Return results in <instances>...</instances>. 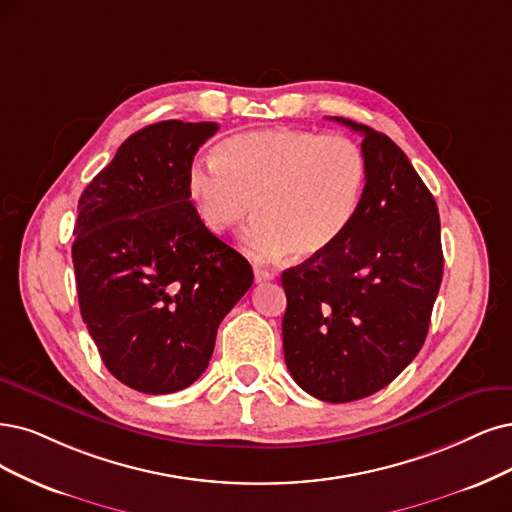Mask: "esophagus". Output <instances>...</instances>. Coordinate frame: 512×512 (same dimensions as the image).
<instances>
[{
  "label": "esophagus",
  "instance_id": "obj_1",
  "mask_svg": "<svg viewBox=\"0 0 512 512\" xmlns=\"http://www.w3.org/2000/svg\"><path fill=\"white\" fill-rule=\"evenodd\" d=\"M255 282H268V280H274V272L270 270H263V268H257L255 266Z\"/></svg>",
  "mask_w": 512,
  "mask_h": 512
}]
</instances>
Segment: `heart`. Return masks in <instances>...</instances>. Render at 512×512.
Returning <instances> with one entry per match:
<instances>
[{"instance_id":"obj_1","label":"heart","mask_w":512,"mask_h":512,"mask_svg":"<svg viewBox=\"0 0 512 512\" xmlns=\"http://www.w3.org/2000/svg\"><path fill=\"white\" fill-rule=\"evenodd\" d=\"M367 158L356 141L310 130H249L227 137L215 160H196L187 196L213 234L234 230L251 213L244 236L257 259L327 253L352 225L367 187Z\"/></svg>"}]
</instances>
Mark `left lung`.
I'll return each instance as SVG.
<instances>
[{"mask_svg":"<svg viewBox=\"0 0 512 512\" xmlns=\"http://www.w3.org/2000/svg\"><path fill=\"white\" fill-rule=\"evenodd\" d=\"M363 135L361 208L327 253L282 272L285 363L327 403L388 386L424 346L443 278L441 219L405 151L384 132L331 118Z\"/></svg>","mask_w":512,"mask_h":512,"instance_id":"8db88e82","label":"left lung"}]
</instances>
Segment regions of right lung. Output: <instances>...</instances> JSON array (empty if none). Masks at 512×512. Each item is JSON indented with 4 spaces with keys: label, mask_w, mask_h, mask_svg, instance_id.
I'll return each instance as SVG.
<instances>
[{
    "label": "right lung",
    "mask_w": 512,
    "mask_h": 512,
    "mask_svg": "<svg viewBox=\"0 0 512 512\" xmlns=\"http://www.w3.org/2000/svg\"><path fill=\"white\" fill-rule=\"evenodd\" d=\"M217 130L145 126L80 196L71 246L80 312L109 373L145 394L198 380L221 320L253 285L251 263L206 230L187 196L189 166Z\"/></svg>",
    "instance_id": "obj_1"
}]
</instances>
